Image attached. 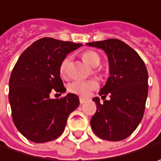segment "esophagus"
Here are the masks:
<instances>
[{
  "instance_id": "obj_1",
  "label": "esophagus",
  "mask_w": 161,
  "mask_h": 161,
  "mask_svg": "<svg viewBox=\"0 0 161 161\" xmlns=\"http://www.w3.org/2000/svg\"><path fill=\"white\" fill-rule=\"evenodd\" d=\"M79 101H80V103H86V99L84 98V97H80V98H79Z\"/></svg>"
}]
</instances>
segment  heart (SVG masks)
<instances>
[{
	"label": "heart",
	"instance_id": "heart-1",
	"mask_svg": "<svg viewBox=\"0 0 161 161\" xmlns=\"http://www.w3.org/2000/svg\"><path fill=\"white\" fill-rule=\"evenodd\" d=\"M83 59L85 60L90 66H95L96 64H99L100 58L98 54L94 51L88 50L83 53L82 55ZM70 63V57H67L62 60L59 66V72L61 75L65 76L67 73V67ZM98 87V83L95 80H86V81H74L70 83L67 86V89L70 93L75 94H78L81 96H87L91 91Z\"/></svg>",
	"mask_w": 161,
	"mask_h": 161
}]
</instances>
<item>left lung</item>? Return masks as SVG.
Segmentation results:
<instances>
[{
  "instance_id": "8db88e82",
  "label": "left lung",
  "mask_w": 161,
  "mask_h": 161,
  "mask_svg": "<svg viewBox=\"0 0 161 161\" xmlns=\"http://www.w3.org/2000/svg\"><path fill=\"white\" fill-rule=\"evenodd\" d=\"M102 48L108 57L110 76L99 94L110 100L100 103L90 123L103 140L118 142L129 137L143 117L148 95V71L139 54L122 40L109 39L86 43Z\"/></svg>"
}]
</instances>
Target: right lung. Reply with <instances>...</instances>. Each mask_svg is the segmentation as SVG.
Returning a JSON list of instances; mask_svg holds the SVG:
<instances>
[{
    "instance_id": "right-lung-1",
    "label": "right lung",
    "mask_w": 161,
    "mask_h": 161,
    "mask_svg": "<svg viewBox=\"0 0 161 161\" xmlns=\"http://www.w3.org/2000/svg\"><path fill=\"white\" fill-rule=\"evenodd\" d=\"M82 44L43 38L20 55L9 82V101L19 131L36 143L50 142L64 131L67 118L79 105L76 94L50 99L51 90L65 93L59 66Z\"/></svg>"
}]
</instances>
